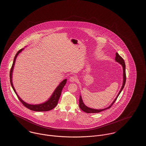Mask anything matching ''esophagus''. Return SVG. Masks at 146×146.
Instances as JSON below:
<instances>
[{
	"mask_svg": "<svg viewBox=\"0 0 146 146\" xmlns=\"http://www.w3.org/2000/svg\"><path fill=\"white\" fill-rule=\"evenodd\" d=\"M69 80L70 82H74L76 80V76H70Z\"/></svg>",
	"mask_w": 146,
	"mask_h": 146,
	"instance_id": "obj_1",
	"label": "esophagus"
}]
</instances>
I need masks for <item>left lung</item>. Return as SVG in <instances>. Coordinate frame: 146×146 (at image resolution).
<instances>
[{
	"mask_svg": "<svg viewBox=\"0 0 146 146\" xmlns=\"http://www.w3.org/2000/svg\"><path fill=\"white\" fill-rule=\"evenodd\" d=\"M115 61L117 62H118V63H119L123 67V83L122 85V86H121V88L120 89V91L119 92V94L117 95V96L116 97V98L114 99V100L113 101V102H112L111 104L109 107H108L107 108H106L104 109H102V110H96V109H93V108H89L88 107H87L86 106H85V104H84L83 101L82 100V96H80L79 97V107L83 111H85V113H100L101 111H104L106 110H107V109H109L111 107V106L115 102V101H116V100L117 99L118 96L119 95V94H120V92H121V91L123 90L124 86H125V82H126V72H125V63L124 62V60H123V58L119 55L118 54L117 52H116L115 54Z\"/></svg>",
	"mask_w": 146,
	"mask_h": 146,
	"instance_id": "8db88e82",
	"label": "left lung"
}]
</instances>
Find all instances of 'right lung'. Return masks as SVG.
<instances>
[{"label": "right lung", "mask_w": 146, "mask_h": 146, "mask_svg": "<svg viewBox=\"0 0 146 146\" xmlns=\"http://www.w3.org/2000/svg\"><path fill=\"white\" fill-rule=\"evenodd\" d=\"M23 50V49H20L17 52V54H16V55L15 56V58H14V61H13L12 67H11V70H10V83H11V86H12L13 90L15 91V94L17 95L18 98L21 101V103L23 104L24 106H25L26 108H27L29 110L33 111H50V110H52L53 108H54L56 106V105L57 104L58 100H59L60 97L61 96V92H62V90L64 86L65 85V84H66L67 79H66L63 80L62 82H61V83L59 84V85L57 87V88H56L55 90L54 91V92H53V94L51 95V96L45 102H44L43 104H28L26 103L25 102H24L21 99V98L19 96V95H17V92H16L15 89L14 88V86H13V82H12L13 71V69H14V64H15V62L16 57H17V56H18V55Z\"/></svg>", "instance_id": "right-lung-1"}]
</instances>
